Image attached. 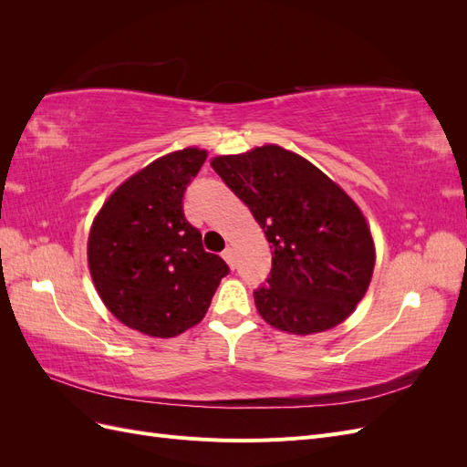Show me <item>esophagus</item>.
Instances as JSON below:
<instances>
[{"label": "esophagus", "mask_w": 467, "mask_h": 467, "mask_svg": "<svg viewBox=\"0 0 467 467\" xmlns=\"http://www.w3.org/2000/svg\"><path fill=\"white\" fill-rule=\"evenodd\" d=\"M222 257L225 259V263L230 265V268H235V253H234L232 247H225L223 253H222Z\"/></svg>", "instance_id": "esophagus-1"}]
</instances>
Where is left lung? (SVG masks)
<instances>
[{
    "mask_svg": "<svg viewBox=\"0 0 467 467\" xmlns=\"http://www.w3.org/2000/svg\"><path fill=\"white\" fill-rule=\"evenodd\" d=\"M210 165L251 210L273 249L253 292L275 329L314 335L343 323L370 286L376 245L358 204L312 161L276 144L216 155Z\"/></svg>",
    "mask_w": 467,
    "mask_h": 467,
    "instance_id": "8db88e82",
    "label": "left lung"
}]
</instances>
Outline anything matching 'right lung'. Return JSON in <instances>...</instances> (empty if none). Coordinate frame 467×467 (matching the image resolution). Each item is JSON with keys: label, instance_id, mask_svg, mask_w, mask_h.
Wrapping results in <instances>:
<instances>
[{"label": "right lung", "instance_id": "add662e5", "mask_svg": "<svg viewBox=\"0 0 467 467\" xmlns=\"http://www.w3.org/2000/svg\"><path fill=\"white\" fill-rule=\"evenodd\" d=\"M206 155L191 146L153 160L112 191L91 223L88 265L99 298L148 337H177L201 323L230 273L182 214V194Z\"/></svg>", "mask_w": 467, "mask_h": 467}]
</instances>
